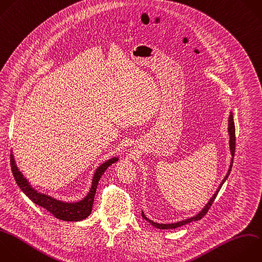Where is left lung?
<instances>
[{"label":"left lung","mask_w":262,"mask_h":262,"mask_svg":"<svg viewBox=\"0 0 262 262\" xmlns=\"http://www.w3.org/2000/svg\"><path fill=\"white\" fill-rule=\"evenodd\" d=\"M228 134H229V148H230V154H231V160H230V165H229V168H228V171L225 175V177L223 178V180L221 181V183L219 184L217 190L215 191V193L212 195V198L209 200V202L206 204V206L202 209V211H200L196 215H194L193 217H190V218H187V219H184V220H181V221H178V222H175V223H157V222H154L152 220H149L143 213V211L141 212V216L143 219H145L146 221H148L151 225H154L155 227L157 228H160V229H172V228H176V227H179V226H182L184 224H187L191 221H196V220H200L201 218H203L206 213L208 212V210L210 209V207L212 206L215 198L217 196L218 194V191L220 190L222 184L225 182V180L227 179L229 173H230V170H231V167H232V163H233V156H234V149H235V129H234V123H233V118H232V114L230 113L229 115V118H228Z\"/></svg>","instance_id":"1"}]
</instances>
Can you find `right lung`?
I'll return each instance as SVG.
<instances>
[{
	"label": "right lung",
	"mask_w": 262,
	"mask_h": 262,
	"mask_svg": "<svg viewBox=\"0 0 262 262\" xmlns=\"http://www.w3.org/2000/svg\"><path fill=\"white\" fill-rule=\"evenodd\" d=\"M119 159L118 158H112L101 164L95 171L93 179H92V185L87 193V195L76 203H67L62 201H58L50 195L38 192L36 189H34L30 182L27 180V178L24 177L21 172L18 170L14 157L11 152L10 155V163H11V169L13 176L15 178L16 183L20 187V189L37 205L43 207L47 211H49L52 215H54L56 218L64 221H80L85 218H87L92 211V206L94 202V196L96 193V188L98 185V181L100 180L101 176L103 175L104 171L114 163H116Z\"/></svg>",
	"instance_id": "obj_1"
}]
</instances>
